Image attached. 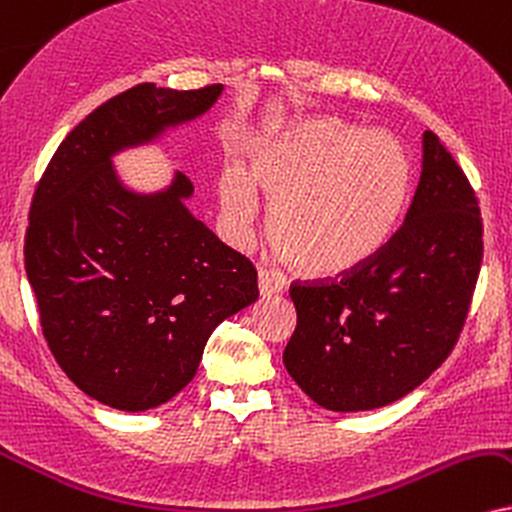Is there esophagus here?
<instances>
[{"mask_svg": "<svg viewBox=\"0 0 512 512\" xmlns=\"http://www.w3.org/2000/svg\"><path fill=\"white\" fill-rule=\"evenodd\" d=\"M285 287H287L285 277L277 273V270H268V268L258 270V294H261L263 299L282 294L285 292Z\"/></svg>", "mask_w": 512, "mask_h": 512, "instance_id": "34e87169", "label": "esophagus"}]
</instances>
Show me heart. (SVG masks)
<instances>
[{
  "label": "heart",
  "mask_w": 512,
  "mask_h": 512,
  "mask_svg": "<svg viewBox=\"0 0 512 512\" xmlns=\"http://www.w3.org/2000/svg\"><path fill=\"white\" fill-rule=\"evenodd\" d=\"M218 189L232 239L249 235L261 189L273 199L268 232L280 251L308 275L337 277L363 268L394 237L410 163L394 137L308 118L258 135L246 168H227Z\"/></svg>",
  "instance_id": "b5f03b06"
}]
</instances>
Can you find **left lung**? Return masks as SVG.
Here are the masks:
<instances>
[{
  "label": "left lung",
  "mask_w": 512,
  "mask_h": 512,
  "mask_svg": "<svg viewBox=\"0 0 512 512\" xmlns=\"http://www.w3.org/2000/svg\"><path fill=\"white\" fill-rule=\"evenodd\" d=\"M482 266V218L468 178L434 132L401 230L330 285H294L285 368L318 406L358 413L420 387L458 342Z\"/></svg>",
  "instance_id": "obj_1"
}]
</instances>
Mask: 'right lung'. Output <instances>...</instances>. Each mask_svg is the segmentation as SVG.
I'll list each match as a JSON object with an SVG mask.
<instances>
[{
  "mask_svg": "<svg viewBox=\"0 0 512 512\" xmlns=\"http://www.w3.org/2000/svg\"><path fill=\"white\" fill-rule=\"evenodd\" d=\"M223 85L130 87L68 132L44 170L25 232V273L42 332L80 391L140 413L197 375L225 318L258 296L256 270L187 208L180 170L142 192L113 159L197 121Z\"/></svg>",
  "mask_w": 512,
  "mask_h": 512,
  "instance_id": "add662e5",
  "label": "right lung"
}]
</instances>
